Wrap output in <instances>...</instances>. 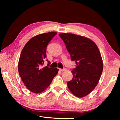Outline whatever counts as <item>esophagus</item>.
Segmentation results:
<instances>
[{"label":"esophagus","mask_w":120,"mask_h":120,"mask_svg":"<svg viewBox=\"0 0 120 120\" xmlns=\"http://www.w3.org/2000/svg\"><path fill=\"white\" fill-rule=\"evenodd\" d=\"M67 69L66 68H64V69H59V70L61 71H66Z\"/></svg>","instance_id":"34e87169"}]
</instances>
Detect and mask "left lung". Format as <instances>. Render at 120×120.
I'll return each instance as SVG.
<instances>
[{
  "mask_svg": "<svg viewBox=\"0 0 120 120\" xmlns=\"http://www.w3.org/2000/svg\"><path fill=\"white\" fill-rule=\"evenodd\" d=\"M71 60L76 64L69 89L77 97H84L94 90L103 71V64L98 47L92 40L71 33H60Z\"/></svg>",
  "mask_w": 120,
  "mask_h": 120,
  "instance_id": "1",
  "label": "left lung"
}]
</instances>
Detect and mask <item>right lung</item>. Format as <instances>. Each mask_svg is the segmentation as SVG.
<instances>
[{"mask_svg": "<svg viewBox=\"0 0 120 120\" xmlns=\"http://www.w3.org/2000/svg\"><path fill=\"white\" fill-rule=\"evenodd\" d=\"M56 34V32L41 34L26 43L20 55L18 69L19 76L28 90L40 93L46 89L58 74L56 68H42L46 57V46Z\"/></svg>", "mask_w": 120, "mask_h": 120, "instance_id": "right-lung-1", "label": "right lung"}]
</instances>
